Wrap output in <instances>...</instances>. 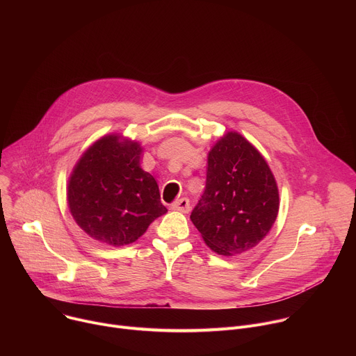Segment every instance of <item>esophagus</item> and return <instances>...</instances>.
I'll return each mask as SVG.
<instances>
[{"instance_id": "obj_1", "label": "esophagus", "mask_w": 356, "mask_h": 356, "mask_svg": "<svg viewBox=\"0 0 356 356\" xmlns=\"http://www.w3.org/2000/svg\"><path fill=\"white\" fill-rule=\"evenodd\" d=\"M172 210L181 211V213H188L190 211V200L187 197L177 198L172 204Z\"/></svg>"}]
</instances>
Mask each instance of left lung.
Instances as JSON below:
<instances>
[{"label":"left lung","mask_w":356,"mask_h":356,"mask_svg":"<svg viewBox=\"0 0 356 356\" xmlns=\"http://www.w3.org/2000/svg\"><path fill=\"white\" fill-rule=\"evenodd\" d=\"M279 213V190L258 149L241 134H225L210 150L206 190L191 221L218 255L257 246Z\"/></svg>","instance_id":"left-lung-1"}]
</instances>
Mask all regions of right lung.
<instances>
[{"mask_svg":"<svg viewBox=\"0 0 356 356\" xmlns=\"http://www.w3.org/2000/svg\"><path fill=\"white\" fill-rule=\"evenodd\" d=\"M142 147L121 135L94 142L69 179L67 202L77 225L91 238L122 246L166 214L159 186L140 169Z\"/></svg>","mask_w":356,"mask_h":356,"instance_id":"right-lung-1","label":"right lung"}]
</instances>
